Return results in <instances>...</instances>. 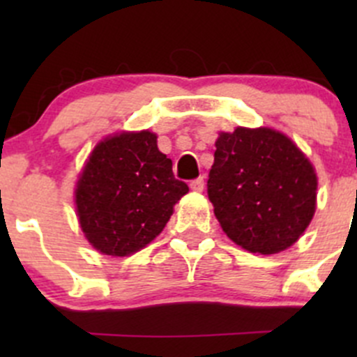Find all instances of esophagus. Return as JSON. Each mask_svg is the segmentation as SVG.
<instances>
[{
  "label": "esophagus",
  "instance_id": "34e87169",
  "mask_svg": "<svg viewBox=\"0 0 357 357\" xmlns=\"http://www.w3.org/2000/svg\"><path fill=\"white\" fill-rule=\"evenodd\" d=\"M190 188H192L193 192H202V190H204V178L193 179V181L190 183Z\"/></svg>",
  "mask_w": 357,
  "mask_h": 357
}]
</instances>
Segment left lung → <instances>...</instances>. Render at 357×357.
Instances as JSON below:
<instances>
[{"mask_svg":"<svg viewBox=\"0 0 357 357\" xmlns=\"http://www.w3.org/2000/svg\"><path fill=\"white\" fill-rule=\"evenodd\" d=\"M318 178L283 132L236 128L219 132L207 193L229 240L254 254L294 245L316 211Z\"/></svg>","mask_w":357,"mask_h":357,"instance_id":"left-lung-1","label":"left lung"}]
</instances>
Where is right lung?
<instances>
[{"label":"right lung","mask_w":357,"mask_h":357,"mask_svg":"<svg viewBox=\"0 0 357 357\" xmlns=\"http://www.w3.org/2000/svg\"><path fill=\"white\" fill-rule=\"evenodd\" d=\"M188 185L172 174V160L150 131L119 132L95 146L75 186V211L88 242L124 257L164 229Z\"/></svg>","instance_id":"add662e5"}]
</instances>
